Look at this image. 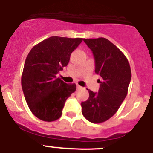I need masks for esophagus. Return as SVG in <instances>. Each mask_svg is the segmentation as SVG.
<instances>
[{
	"label": "esophagus",
	"instance_id": "obj_1",
	"mask_svg": "<svg viewBox=\"0 0 153 153\" xmlns=\"http://www.w3.org/2000/svg\"><path fill=\"white\" fill-rule=\"evenodd\" d=\"M82 88H83V87L79 86V85H77V86H76V90H81Z\"/></svg>",
	"mask_w": 153,
	"mask_h": 153
}]
</instances>
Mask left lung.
Instances as JSON below:
<instances>
[{
    "mask_svg": "<svg viewBox=\"0 0 153 153\" xmlns=\"http://www.w3.org/2000/svg\"><path fill=\"white\" fill-rule=\"evenodd\" d=\"M93 51L95 73L101 76L98 93L88 90V100L82 102V113L93 123H101L117 113L128 93L131 80L129 63L123 52L103 37L83 39Z\"/></svg>",
    "mask_w": 153,
    "mask_h": 153,
    "instance_id": "left-lung-1",
    "label": "left lung"
}]
</instances>
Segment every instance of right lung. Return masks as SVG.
<instances>
[{
	"label": "right lung",
	"mask_w": 153,
	"mask_h": 153,
	"mask_svg": "<svg viewBox=\"0 0 153 153\" xmlns=\"http://www.w3.org/2000/svg\"><path fill=\"white\" fill-rule=\"evenodd\" d=\"M83 38L51 36L30 50L24 63L21 86L35 117L52 122L61 117L67 99L76 91L75 83H64L56 74L70 61V54Z\"/></svg>",
	"instance_id": "right-lung-1"
}]
</instances>
